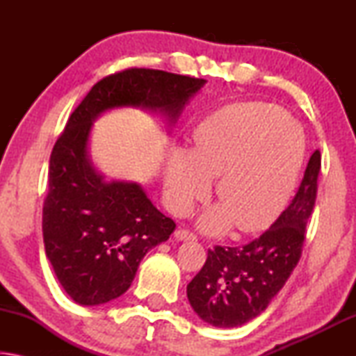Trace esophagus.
<instances>
[{
    "label": "esophagus",
    "instance_id": "obj_1",
    "mask_svg": "<svg viewBox=\"0 0 356 356\" xmlns=\"http://www.w3.org/2000/svg\"><path fill=\"white\" fill-rule=\"evenodd\" d=\"M174 236H176L177 240L180 242H188V240H196V236L193 234L188 229H177L176 232H174Z\"/></svg>",
    "mask_w": 356,
    "mask_h": 356
}]
</instances>
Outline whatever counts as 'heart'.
Instances as JSON below:
<instances>
[{"mask_svg": "<svg viewBox=\"0 0 356 356\" xmlns=\"http://www.w3.org/2000/svg\"><path fill=\"white\" fill-rule=\"evenodd\" d=\"M305 155V135L281 106L246 102L221 108L193 131V149H172L165 188L174 213L185 215L209 191L221 206L201 216L210 234L232 222L243 234L267 229L291 196Z\"/></svg>", "mask_w": 356, "mask_h": 356, "instance_id": "obj_1", "label": "heart"}]
</instances>
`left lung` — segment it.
<instances>
[{
	"mask_svg": "<svg viewBox=\"0 0 356 356\" xmlns=\"http://www.w3.org/2000/svg\"><path fill=\"white\" fill-rule=\"evenodd\" d=\"M321 152L306 166L297 195L268 231L243 246L209 250L201 272L186 286L191 308L218 328L240 327L267 309L297 267L317 197Z\"/></svg>",
	"mask_w": 356,
	"mask_h": 356,
	"instance_id": "8db88e82",
	"label": "left lung"
}]
</instances>
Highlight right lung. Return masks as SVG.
<instances>
[{
    "instance_id": "obj_1",
    "label": "right lung",
    "mask_w": 356,
    "mask_h": 356,
    "mask_svg": "<svg viewBox=\"0 0 356 356\" xmlns=\"http://www.w3.org/2000/svg\"><path fill=\"white\" fill-rule=\"evenodd\" d=\"M206 84L195 76L155 69H125L95 83L53 146L42 231L59 284L78 305L95 306L130 287L138 265L176 229L135 182H106L88 155L99 114L120 106L161 111L176 122Z\"/></svg>"
}]
</instances>
